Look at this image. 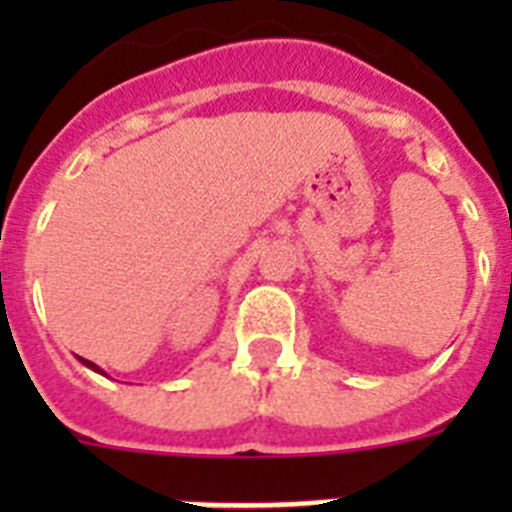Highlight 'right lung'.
Listing matches in <instances>:
<instances>
[{"mask_svg":"<svg viewBox=\"0 0 512 512\" xmlns=\"http://www.w3.org/2000/svg\"><path fill=\"white\" fill-rule=\"evenodd\" d=\"M79 361H81V364H84V366H89V369H92V372H97V374H104V372H102V369H99V366H97V364H94V361H87V359H81V356H79Z\"/></svg>","mask_w":512,"mask_h":512,"instance_id":"1","label":"right lung"}]
</instances>
